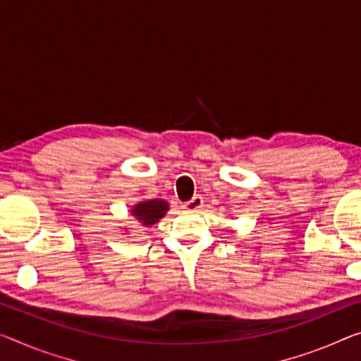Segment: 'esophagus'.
<instances>
[{
  "instance_id": "obj_1",
  "label": "esophagus",
  "mask_w": 361,
  "mask_h": 361,
  "mask_svg": "<svg viewBox=\"0 0 361 361\" xmlns=\"http://www.w3.org/2000/svg\"><path fill=\"white\" fill-rule=\"evenodd\" d=\"M203 207V198L202 197H193L190 202H187L184 204V208L187 209V212H192V213H197L200 212V208Z\"/></svg>"
}]
</instances>
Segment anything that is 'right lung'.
I'll use <instances>...</instances> for the list:
<instances>
[{
    "mask_svg": "<svg viewBox=\"0 0 361 361\" xmlns=\"http://www.w3.org/2000/svg\"><path fill=\"white\" fill-rule=\"evenodd\" d=\"M168 212L169 203L161 198L143 200V202H138L130 208L132 218L143 227H152L153 224H157Z\"/></svg>",
    "mask_w": 361,
    "mask_h": 361,
    "instance_id": "1",
    "label": "right lung"
}]
</instances>
